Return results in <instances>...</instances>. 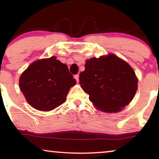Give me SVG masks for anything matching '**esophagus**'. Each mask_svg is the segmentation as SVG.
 Wrapping results in <instances>:
<instances>
[{"mask_svg": "<svg viewBox=\"0 0 159 159\" xmlns=\"http://www.w3.org/2000/svg\"><path fill=\"white\" fill-rule=\"evenodd\" d=\"M75 78L76 79V81H77V82H79V75H75Z\"/></svg>", "mask_w": 159, "mask_h": 159, "instance_id": "34e87169", "label": "esophagus"}]
</instances>
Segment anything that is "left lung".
<instances>
[{"label":"left lung","mask_w":159,"mask_h":159,"mask_svg":"<svg viewBox=\"0 0 159 159\" xmlns=\"http://www.w3.org/2000/svg\"><path fill=\"white\" fill-rule=\"evenodd\" d=\"M80 84L98 109L118 112L128 105L138 89V79L127 63L115 55L87 60Z\"/></svg>","instance_id":"8db88e82"}]
</instances>
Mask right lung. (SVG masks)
Returning <instances> with one entry per match:
<instances>
[{
    "mask_svg": "<svg viewBox=\"0 0 159 159\" xmlns=\"http://www.w3.org/2000/svg\"><path fill=\"white\" fill-rule=\"evenodd\" d=\"M75 84L68 66L55 56L32 63L19 79L20 90L30 105L44 111L64 103Z\"/></svg>",
    "mask_w": 159,
    "mask_h": 159,
    "instance_id": "1",
    "label": "right lung"
}]
</instances>
